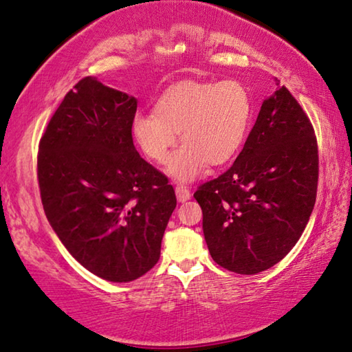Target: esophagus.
<instances>
[{
    "label": "esophagus",
    "mask_w": 352,
    "mask_h": 352,
    "mask_svg": "<svg viewBox=\"0 0 352 352\" xmlns=\"http://www.w3.org/2000/svg\"><path fill=\"white\" fill-rule=\"evenodd\" d=\"M175 195H177L178 203H184V201H188L189 198H190L189 189L186 186H183V184H178V186L175 188Z\"/></svg>",
    "instance_id": "34e87169"
}]
</instances>
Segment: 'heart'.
Here are the masks:
<instances>
[{"label":"heart","mask_w":352,"mask_h":352,"mask_svg":"<svg viewBox=\"0 0 352 352\" xmlns=\"http://www.w3.org/2000/svg\"><path fill=\"white\" fill-rule=\"evenodd\" d=\"M254 100L237 80L186 81L168 89L154 113L132 118V135L152 162H168L180 133L183 144L170 157L166 172L177 182L200 177L206 164L220 166L239 154L251 129Z\"/></svg>","instance_id":"1"}]
</instances>
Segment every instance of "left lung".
<instances>
[{
    "instance_id": "left-lung-1",
    "label": "left lung",
    "mask_w": 352,
    "mask_h": 352,
    "mask_svg": "<svg viewBox=\"0 0 352 352\" xmlns=\"http://www.w3.org/2000/svg\"><path fill=\"white\" fill-rule=\"evenodd\" d=\"M317 180L314 129L282 86L263 101L231 168L194 194L210 257L243 276L278 263L308 225Z\"/></svg>"
}]
</instances>
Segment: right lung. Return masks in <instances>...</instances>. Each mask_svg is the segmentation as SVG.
<instances>
[{
	"label": "right lung",
	"mask_w": 352,
	"mask_h": 352,
	"mask_svg": "<svg viewBox=\"0 0 352 352\" xmlns=\"http://www.w3.org/2000/svg\"><path fill=\"white\" fill-rule=\"evenodd\" d=\"M137 98L86 76L40 142L44 212L63 245L95 276L127 283L155 266L177 206L174 188L133 146Z\"/></svg>",
	"instance_id": "obj_1"
}]
</instances>
